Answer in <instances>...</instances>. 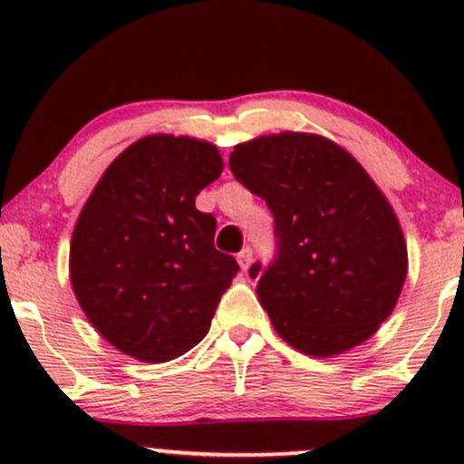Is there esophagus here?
Wrapping results in <instances>:
<instances>
[{"label":"esophagus","mask_w":464,"mask_h":464,"mask_svg":"<svg viewBox=\"0 0 464 464\" xmlns=\"http://www.w3.org/2000/svg\"><path fill=\"white\" fill-rule=\"evenodd\" d=\"M250 262H253V248H242L237 253V264H239V268L244 270V273H246V270L250 268Z\"/></svg>","instance_id":"esophagus-1"}]
</instances>
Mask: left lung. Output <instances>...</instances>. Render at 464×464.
Listing matches in <instances>:
<instances>
[{
    "label": "left lung",
    "mask_w": 464,
    "mask_h": 464,
    "mask_svg": "<svg viewBox=\"0 0 464 464\" xmlns=\"http://www.w3.org/2000/svg\"><path fill=\"white\" fill-rule=\"evenodd\" d=\"M233 177L266 200L276 257L250 266L276 334L305 355L358 347L395 310L408 248L391 202L338 143L281 132L237 143Z\"/></svg>",
    "instance_id": "1"
}]
</instances>
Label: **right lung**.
<instances>
[{
  "label": "right lung",
  "instance_id": "right-lung-1",
  "mask_svg": "<svg viewBox=\"0 0 464 464\" xmlns=\"http://www.w3.org/2000/svg\"><path fill=\"white\" fill-rule=\"evenodd\" d=\"M222 168L214 143L148 135L106 168L84 202L69 279L95 332L121 353L168 362L209 332L239 270L214 246L216 218L196 209Z\"/></svg>",
  "mask_w": 464,
  "mask_h": 464
}]
</instances>
